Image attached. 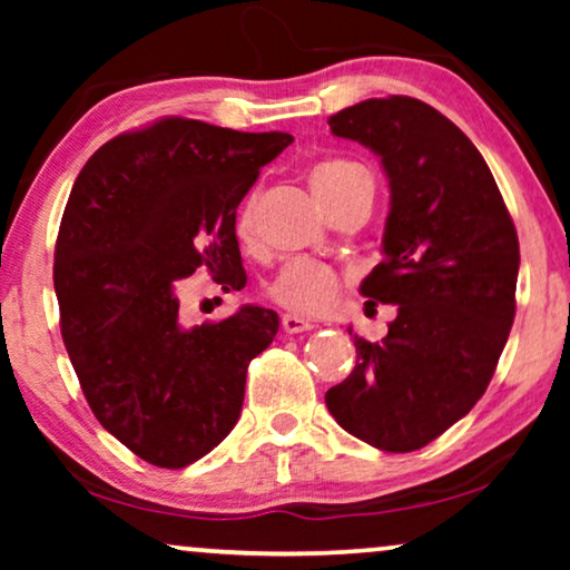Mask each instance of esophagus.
<instances>
[{
  "mask_svg": "<svg viewBox=\"0 0 570 570\" xmlns=\"http://www.w3.org/2000/svg\"><path fill=\"white\" fill-rule=\"evenodd\" d=\"M283 330L287 334H301V332H311L314 330V324L308 322V318H303L298 314H285L283 316Z\"/></svg>",
  "mask_w": 570,
  "mask_h": 570,
  "instance_id": "34e87169",
  "label": "esophagus"
}]
</instances>
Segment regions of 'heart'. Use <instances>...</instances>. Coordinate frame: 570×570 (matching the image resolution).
Listing matches in <instances>:
<instances>
[{
  "label": "heart",
  "instance_id": "heart-1",
  "mask_svg": "<svg viewBox=\"0 0 570 570\" xmlns=\"http://www.w3.org/2000/svg\"><path fill=\"white\" fill-rule=\"evenodd\" d=\"M361 163L353 160H324L311 170V189L324 207H330L357 176H365ZM236 233L240 240H248L254 236V199H246L240 207ZM337 275L322 262L314 259H291L285 262L275 279L269 283V295L283 308H291L295 314H318L332 301L337 298Z\"/></svg>",
  "mask_w": 570,
  "mask_h": 570
}]
</instances>
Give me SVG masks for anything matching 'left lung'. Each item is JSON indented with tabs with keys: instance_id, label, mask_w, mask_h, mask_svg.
Listing matches in <instances>:
<instances>
[{
	"instance_id": "left-lung-1",
	"label": "left lung",
	"mask_w": 570,
	"mask_h": 570,
	"mask_svg": "<svg viewBox=\"0 0 570 570\" xmlns=\"http://www.w3.org/2000/svg\"><path fill=\"white\" fill-rule=\"evenodd\" d=\"M330 129L379 155L389 178L384 259L361 293L396 318L381 342L355 337V368L324 400L355 439L404 454L462 420L493 379L517 314V228L478 147L423 100H361Z\"/></svg>"
}]
</instances>
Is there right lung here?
I'll return each instance as SVG.
<instances>
[{
	"label": "right lung",
	"instance_id": "1",
	"mask_svg": "<svg viewBox=\"0 0 570 570\" xmlns=\"http://www.w3.org/2000/svg\"><path fill=\"white\" fill-rule=\"evenodd\" d=\"M291 142L170 116L106 142L69 194L53 252L61 337L98 423L155 466L181 470L233 431L248 363L275 340L262 306L186 326L176 287L199 267L223 291L246 285L236 209Z\"/></svg>",
	"mask_w": 570,
	"mask_h": 570
}]
</instances>
